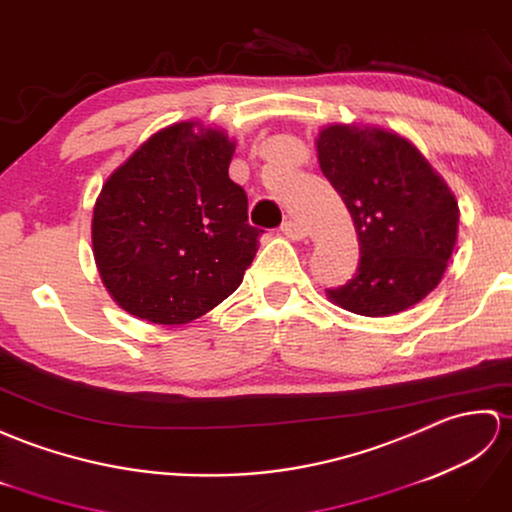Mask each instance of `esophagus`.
<instances>
[{
  "instance_id": "esophagus-1",
  "label": "esophagus",
  "mask_w": 512,
  "mask_h": 512,
  "mask_svg": "<svg viewBox=\"0 0 512 512\" xmlns=\"http://www.w3.org/2000/svg\"><path fill=\"white\" fill-rule=\"evenodd\" d=\"M282 234L291 238V241H302V238L309 236V230L298 221H285L282 223Z\"/></svg>"
}]
</instances>
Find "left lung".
<instances>
[{
  "mask_svg": "<svg viewBox=\"0 0 512 512\" xmlns=\"http://www.w3.org/2000/svg\"><path fill=\"white\" fill-rule=\"evenodd\" d=\"M315 144L324 177L355 223L361 254L355 278L326 289L328 300L366 317L407 311L445 274L458 238L456 195L396 131L328 124Z\"/></svg>",
  "mask_w": 512,
  "mask_h": 512,
  "instance_id": "left-lung-1",
  "label": "left lung"
}]
</instances>
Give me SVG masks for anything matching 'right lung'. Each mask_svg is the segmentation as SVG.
Returning <instances> with one entry per match:
<instances>
[{"label":"right lung","instance_id":"obj_1","mask_svg":"<svg viewBox=\"0 0 512 512\" xmlns=\"http://www.w3.org/2000/svg\"><path fill=\"white\" fill-rule=\"evenodd\" d=\"M234 140L201 122L151 135L102 186L92 245L102 285L120 309L177 326L232 295L263 230L227 175Z\"/></svg>","mask_w":512,"mask_h":512}]
</instances>
